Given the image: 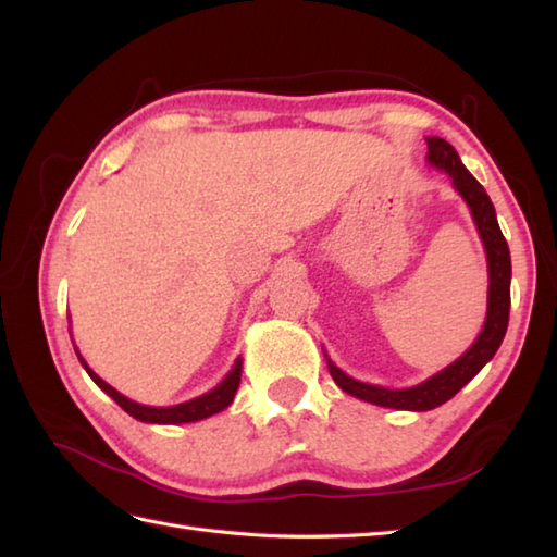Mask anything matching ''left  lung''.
Returning a JSON list of instances; mask_svg holds the SVG:
<instances>
[{
    "label": "left lung",
    "instance_id": "8db88e82",
    "mask_svg": "<svg viewBox=\"0 0 557 557\" xmlns=\"http://www.w3.org/2000/svg\"><path fill=\"white\" fill-rule=\"evenodd\" d=\"M429 144V162L437 170H445L453 180L457 194L467 200L471 210V218L476 222V230L481 234L483 248H486L488 258V311L486 323H483L481 335L476 337L461 357L449 363L441 373L431 375L407 389H389L381 385H369L361 381H354L351 375L339 371L337 366L327 359V369L333 381L345 389L347 395L359 397L363 401H371L377 407L389 409H407V411H429L445 405L453 399L461 387H465L471 377H474L483 366H486L495 351H498L500 342L507 333V321H510V280H512V263H510V248H507L505 236L500 232L498 218H495V208L491 198L471 172L461 164L457 150L447 144L445 138H425Z\"/></svg>",
    "mask_w": 557,
    "mask_h": 557
}]
</instances>
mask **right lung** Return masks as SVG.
Listing matches in <instances>:
<instances>
[{
  "label": "right lung",
  "instance_id": "1",
  "mask_svg": "<svg viewBox=\"0 0 557 557\" xmlns=\"http://www.w3.org/2000/svg\"><path fill=\"white\" fill-rule=\"evenodd\" d=\"M78 361L83 363V369L88 371L92 381L98 383V387L104 389V393H108L116 401V405H120L128 413V417L146 421V423H191V421L208 419V417H212V413H218L232 405V399L236 395V389H239V381H242V359H236L234 369L227 373V377H224L218 387H212L210 393L200 395L196 399H188V401H184V405H174V407H146V405H138V401H134V399L124 397L122 393H116L112 385L104 383L100 375H96L88 369V363L83 361L81 354H78Z\"/></svg>",
  "mask_w": 557,
  "mask_h": 557
}]
</instances>
